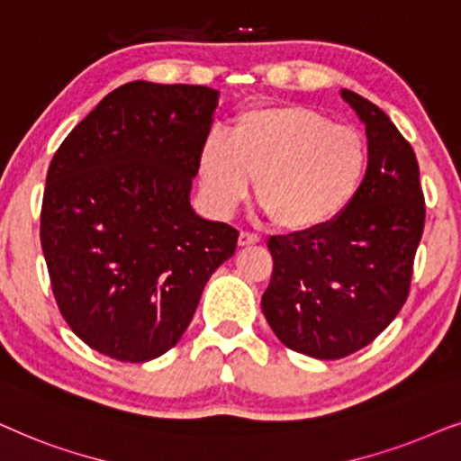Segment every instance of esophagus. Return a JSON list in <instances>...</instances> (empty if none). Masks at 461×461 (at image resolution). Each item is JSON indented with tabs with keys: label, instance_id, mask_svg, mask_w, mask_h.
I'll list each match as a JSON object with an SVG mask.
<instances>
[{
	"label": "esophagus",
	"instance_id": "esophagus-1",
	"mask_svg": "<svg viewBox=\"0 0 461 461\" xmlns=\"http://www.w3.org/2000/svg\"><path fill=\"white\" fill-rule=\"evenodd\" d=\"M257 242H259V236L250 234V231H240V236H238V244H240V247H250V244Z\"/></svg>",
	"mask_w": 461,
	"mask_h": 461
}]
</instances>
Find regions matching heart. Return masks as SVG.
I'll list each match as a JSON object with an SVG mask.
<instances>
[{
	"label": "heart",
	"instance_id": "obj_1",
	"mask_svg": "<svg viewBox=\"0 0 461 461\" xmlns=\"http://www.w3.org/2000/svg\"><path fill=\"white\" fill-rule=\"evenodd\" d=\"M369 170L363 132L303 105L249 109L230 137L211 134L198 159L212 211L230 214L257 179V200L291 234H312L339 221L363 194Z\"/></svg>",
	"mask_w": 461,
	"mask_h": 461
}]
</instances>
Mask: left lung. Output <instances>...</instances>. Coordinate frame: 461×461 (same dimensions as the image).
I'll use <instances>...</instances> for the list:
<instances>
[{"mask_svg":"<svg viewBox=\"0 0 461 461\" xmlns=\"http://www.w3.org/2000/svg\"><path fill=\"white\" fill-rule=\"evenodd\" d=\"M341 98L365 124L371 170L363 194L333 225L272 236L261 310L286 348L337 360L369 346L407 302L426 208L413 147L377 105Z\"/></svg>","mask_w":461,"mask_h":461,"instance_id":"8db88e82","label":"left lung"}]
</instances>
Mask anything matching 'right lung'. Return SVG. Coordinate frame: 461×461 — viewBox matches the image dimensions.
I'll return each instance as SVG.
<instances>
[{
    "label": "right lung",
    "mask_w": 461,
    "mask_h": 461,
    "mask_svg": "<svg viewBox=\"0 0 461 461\" xmlns=\"http://www.w3.org/2000/svg\"><path fill=\"white\" fill-rule=\"evenodd\" d=\"M219 92L128 82L103 98L54 153L41 250L73 333L122 363L176 346L238 231L189 204Z\"/></svg>",
    "instance_id": "right-lung-1"
}]
</instances>
